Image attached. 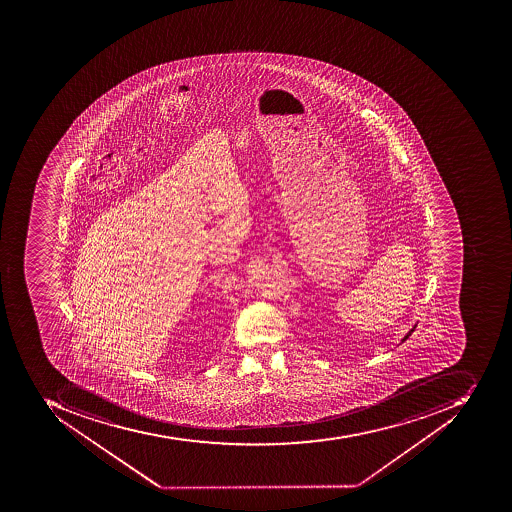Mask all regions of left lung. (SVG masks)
I'll return each mask as SVG.
<instances>
[{
  "mask_svg": "<svg viewBox=\"0 0 512 512\" xmlns=\"http://www.w3.org/2000/svg\"><path fill=\"white\" fill-rule=\"evenodd\" d=\"M414 329H415V327H414ZM414 329H410V330H409V334H407V335H406V337H404V338H403V341H406V340H407V338H409V337H410V335H412V332H414Z\"/></svg>",
  "mask_w": 512,
  "mask_h": 512,
  "instance_id": "obj_1",
  "label": "left lung"
}]
</instances>
